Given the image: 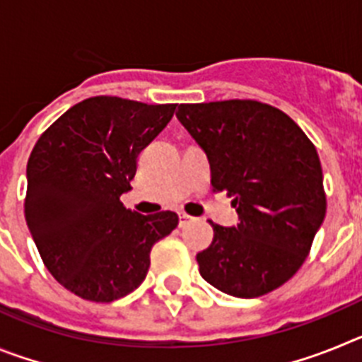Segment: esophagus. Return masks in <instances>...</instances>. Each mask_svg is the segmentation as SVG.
I'll return each mask as SVG.
<instances>
[{
	"label": "esophagus",
	"instance_id": "esophagus-1",
	"mask_svg": "<svg viewBox=\"0 0 362 362\" xmlns=\"http://www.w3.org/2000/svg\"><path fill=\"white\" fill-rule=\"evenodd\" d=\"M190 221H192L190 216H187V214H183V212L179 214V226H181V228H183V226H187Z\"/></svg>",
	"mask_w": 362,
	"mask_h": 362
}]
</instances>
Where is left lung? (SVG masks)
<instances>
[{"mask_svg": "<svg viewBox=\"0 0 362 362\" xmlns=\"http://www.w3.org/2000/svg\"><path fill=\"white\" fill-rule=\"evenodd\" d=\"M179 123L203 148L214 192L233 197L235 226L210 221L197 254L214 288L241 299L279 288L305 263L326 214L317 150L284 112L250 99L179 105Z\"/></svg>", "mask_w": 362, "mask_h": 362, "instance_id": "1", "label": "left lung"}]
</instances>
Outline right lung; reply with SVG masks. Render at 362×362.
<instances>
[{"label":"right lung","instance_id":"add662e5","mask_svg":"<svg viewBox=\"0 0 362 362\" xmlns=\"http://www.w3.org/2000/svg\"><path fill=\"white\" fill-rule=\"evenodd\" d=\"M175 105L98 95L74 105L37 139L27 165L25 219L54 279L81 299L110 303L145 281L152 246L175 212L127 210L136 159Z\"/></svg>","mask_w":362,"mask_h":362}]
</instances>
